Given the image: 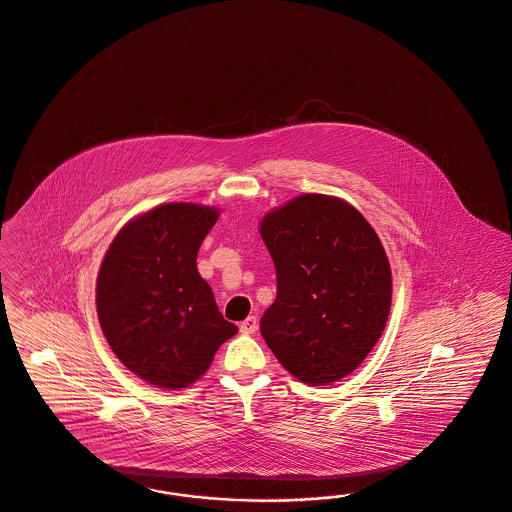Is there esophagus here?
I'll return each instance as SVG.
<instances>
[{"instance_id": "obj_1", "label": "esophagus", "mask_w": 512, "mask_h": 512, "mask_svg": "<svg viewBox=\"0 0 512 512\" xmlns=\"http://www.w3.org/2000/svg\"><path fill=\"white\" fill-rule=\"evenodd\" d=\"M257 331V318L255 316H249L240 323V333L244 335H253Z\"/></svg>"}]
</instances>
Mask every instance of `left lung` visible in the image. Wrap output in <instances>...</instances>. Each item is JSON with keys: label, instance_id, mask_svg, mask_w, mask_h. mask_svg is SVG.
Instances as JSON below:
<instances>
[{"label": "left lung", "instance_id": "1", "mask_svg": "<svg viewBox=\"0 0 512 512\" xmlns=\"http://www.w3.org/2000/svg\"><path fill=\"white\" fill-rule=\"evenodd\" d=\"M259 232L278 280L261 335L300 382H338L388 323L391 268L378 234L352 204L327 194L289 200L266 213Z\"/></svg>", "mask_w": 512, "mask_h": 512}]
</instances>
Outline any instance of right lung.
Here are the masks:
<instances>
[{
  "label": "right lung",
  "instance_id": "add662e5",
  "mask_svg": "<svg viewBox=\"0 0 512 512\" xmlns=\"http://www.w3.org/2000/svg\"><path fill=\"white\" fill-rule=\"evenodd\" d=\"M217 217L200 204L157 206L119 230L100 266L96 310L107 344L151 386L189 388L238 333L196 268Z\"/></svg>",
  "mask_w": 512,
  "mask_h": 512
}]
</instances>
